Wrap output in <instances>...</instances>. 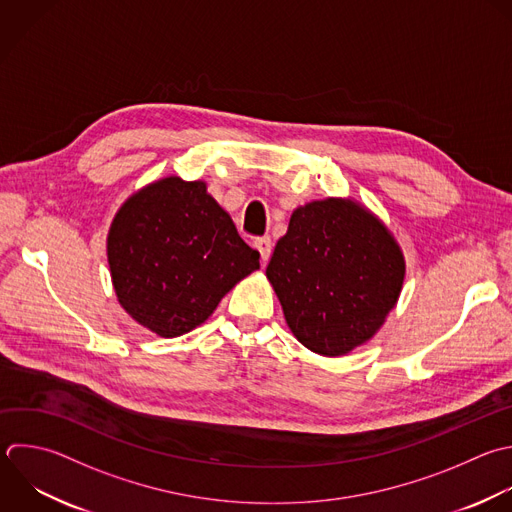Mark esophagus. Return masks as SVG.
<instances>
[{"label": "esophagus", "instance_id": "obj_1", "mask_svg": "<svg viewBox=\"0 0 512 512\" xmlns=\"http://www.w3.org/2000/svg\"><path fill=\"white\" fill-rule=\"evenodd\" d=\"M254 244H256V248H258V252L262 256V262H266L270 258V254H272V240H270V236L256 238Z\"/></svg>", "mask_w": 512, "mask_h": 512}]
</instances>
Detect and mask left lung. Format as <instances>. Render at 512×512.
Here are the masks:
<instances>
[{
    "mask_svg": "<svg viewBox=\"0 0 512 512\" xmlns=\"http://www.w3.org/2000/svg\"><path fill=\"white\" fill-rule=\"evenodd\" d=\"M266 276L294 336L316 354L342 356L394 308L404 258L368 210L328 198L294 210Z\"/></svg>",
    "mask_w": 512,
    "mask_h": 512,
    "instance_id": "8db88e82",
    "label": "left lung"
}]
</instances>
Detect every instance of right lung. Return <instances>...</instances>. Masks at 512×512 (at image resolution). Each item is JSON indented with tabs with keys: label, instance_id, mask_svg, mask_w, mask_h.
Segmentation results:
<instances>
[{
	"label": "right lung",
	"instance_id": "1",
	"mask_svg": "<svg viewBox=\"0 0 512 512\" xmlns=\"http://www.w3.org/2000/svg\"><path fill=\"white\" fill-rule=\"evenodd\" d=\"M108 262L126 312L172 338L202 324L236 282L260 268V254L204 182L170 176L120 208L108 234Z\"/></svg>",
	"mask_w": 512,
	"mask_h": 512
}]
</instances>
